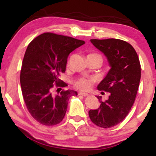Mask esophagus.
I'll use <instances>...</instances> for the list:
<instances>
[{
  "instance_id": "obj_1",
  "label": "esophagus",
  "mask_w": 156,
  "mask_h": 156,
  "mask_svg": "<svg viewBox=\"0 0 156 156\" xmlns=\"http://www.w3.org/2000/svg\"><path fill=\"white\" fill-rule=\"evenodd\" d=\"M78 94H79V95H82V96H87V95H88V94H87V93L83 92H78Z\"/></svg>"
}]
</instances>
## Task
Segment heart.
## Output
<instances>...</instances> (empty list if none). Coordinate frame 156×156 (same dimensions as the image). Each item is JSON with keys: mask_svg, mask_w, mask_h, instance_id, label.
<instances>
[{"mask_svg": "<svg viewBox=\"0 0 156 156\" xmlns=\"http://www.w3.org/2000/svg\"><path fill=\"white\" fill-rule=\"evenodd\" d=\"M77 88L81 90H89L92 86V80L87 79H80L76 83Z\"/></svg>", "mask_w": 156, "mask_h": 156, "instance_id": "b5f03b06", "label": "heart"}]
</instances>
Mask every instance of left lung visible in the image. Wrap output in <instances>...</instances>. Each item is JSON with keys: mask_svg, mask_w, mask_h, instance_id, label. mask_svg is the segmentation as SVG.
<instances>
[{"mask_svg": "<svg viewBox=\"0 0 156 156\" xmlns=\"http://www.w3.org/2000/svg\"><path fill=\"white\" fill-rule=\"evenodd\" d=\"M93 45L106 57L111 69L97 87L110 93L108 99L101 101L98 109H91L89 115L94 124L108 128L126 117L136 96L141 79L139 57L131 44L117 39H90Z\"/></svg>", "mask_w": 156, "mask_h": 156, "instance_id": "1", "label": "left lung"}]
</instances>
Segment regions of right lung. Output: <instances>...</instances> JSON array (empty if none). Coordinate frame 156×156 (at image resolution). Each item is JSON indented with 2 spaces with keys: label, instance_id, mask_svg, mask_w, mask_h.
<instances>
[{
  "label": "right lung",
  "instance_id": "right-lung-1",
  "mask_svg": "<svg viewBox=\"0 0 156 156\" xmlns=\"http://www.w3.org/2000/svg\"><path fill=\"white\" fill-rule=\"evenodd\" d=\"M85 44L73 37L44 33L28 44L20 71V84L28 112L37 122L44 125H55L65 116L70 97L76 91L68 89L53 96L54 84L66 87L59 79L64 73L67 57L71 52Z\"/></svg>",
  "mask_w": 156,
  "mask_h": 156
}]
</instances>
